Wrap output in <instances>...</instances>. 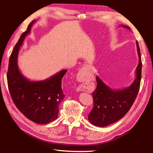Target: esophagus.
I'll list each match as a JSON object with an SVG mask.
<instances>
[{
    "label": "esophagus",
    "instance_id": "obj_1",
    "mask_svg": "<svg viewBox=\"0 0 153 153\" xmlns=\"http://www.w3.org/2000/svg\"><path fill=\"white\" fill-rule=\"evenodd\" d=\"M90 69V67L88 65H84L81 69V70L79 71L78 75H77V78H78L79 80L80 81H84L85 79V74L86 73V71Z\"/></svg>",
    "mask_w": 153,
    "mask_h": 153
}]
</instances>
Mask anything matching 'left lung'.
Returning <instances> with one entry per match:
<instances>
[{"label": "left lung", "mask_w": 153, "mask_h": 153, "mask_svg": "<svg viewBox=\"0 0 153 153\" xmlns=\"http://www.w3.org/2000/svg\"><path fill=\"white\" fill-rule=\"evenodd\" d=\"M121 26L130 30L128 26ZM136 46L139 63L136 69V79L129 87L113 90L97 77V86L92 92L94 106L88 115V120L93 125L105 127L116 122L126 115L135 101L139 92L142 72L141 56L137 41Z\"/></svg>", "instance_id": "8db88e82"}]
</instances>
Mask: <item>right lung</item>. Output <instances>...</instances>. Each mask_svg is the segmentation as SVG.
Instances as JSON below:
<instances>
[{
  "instance_id": "add662e5",
  "label": "right lung",
  "mask_w": 153,
  "mask_h": 153,
  "mask_svg": "<svg viewBox=\"0 0 153 153\" xmlns=\"http://www.w3.org/2000/svg\"><path fill=\"white\" fill-rule=\"evenodd\" d=\"M35 20L22 33L9 58L7 83L12 100L17 108L27 119L38 124H45L58 117L59 107L65 95L61 81L67 70H61L49 78L33 82L21 73L17 65L20 46L31 31Z\"/></svg>"
}]
</instances>
